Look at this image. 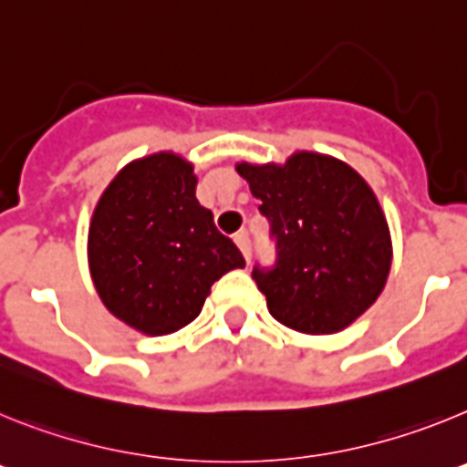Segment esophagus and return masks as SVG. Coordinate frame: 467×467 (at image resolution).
Listing matches in <instances>:
<instances>
[{"label": "esophagus", "mask_w": 467, "mask_h": 467, "mask_svg": "<svg viewBox=\"0 0 467 467\" xmlns=\"http://www.w3.org/2000/svg\"><path fill=\"white\" fill-rule=\"evenodd\" d=\"M234 241H236L238 250L243 253V257H245V262L250 264V254H253V250H250V238H247L245 231H238L236 236H234Z\"/></svg>", "instance_id": "34e87169"}]
</instances>
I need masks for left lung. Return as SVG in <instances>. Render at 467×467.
<instances>
[{"label": "left lung", "instance_id": "left-lung-1", "mask_svg": "<svg viewBox=\"0 0 467 467\" xmlns=\"http://www.w3.org/2000/svg\"><path fill=\"white\" fill-rule=\"evenodd\" d=\"M271 222L278 262L253 278L271 316L304 334L356 323L386 287L393 243L377 193L358 171L317 151L285 163H236Z\"/></svg>", "mask_w": 467, "mask_h": 467}]
</instances>
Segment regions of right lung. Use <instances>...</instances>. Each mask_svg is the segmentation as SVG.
Here are the masks:
<instances>
[{
  "label": "right lung",
  "instance_id": "add662e5",
  "mask_svg": "<svg viewBox=\"0 0 467 467\" xmlns=\"http://www.w3.org/2000/svg\"><path fill=\"white\" fill-rule=\"evenodd\" d=\"M193 166L175 151L130 161L107 184L88 226V269L111 316L147 337L182 329L241 250L198 203Z\"/></svg>",
  "mask_w": 467,
  "mask_h": 467
}]
</instances>
